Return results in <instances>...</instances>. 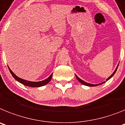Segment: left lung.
Wrapping results in <instances>:
<instances>
[{"label": "left lung", "instance_id": "left-lung-1", "mask_svg": "<svg viewBox=\"0 0 125 125\" xmlns=\"http://www.w3.org/2000/svg\"><path fill=\"white\" fill-rule=\"evenodd\" d=\"M118 65L117 66V67H116V70H115V72H114L113 73V74L111 75L110 76V77H108V79H106V81H108V80H109V79H110L114 75V74H115V73H116V70H117V69H118ZM76 76V78H77V80L78 81H79V82H81V83H82V84H83V85H87V86H90V87H93V86H97V85H101V84H103V83H104L105 82V81L104 82H102V83H99V84H91V83H87V82H85V81H82V80H81V79H79V77H78L77 76V75H75Z\"/></svg>", "mask_w": 125, "mask_h": 125}]
</instances>
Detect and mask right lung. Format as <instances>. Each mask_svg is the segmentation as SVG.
I'll list each match as a JSON object with an SVG mask.
<instances>
[{"mask_svg": "<svg viewBox=\"0 0 125 125\" xmlns=\"http://www.w3.org/2000/svg\"><path fill=\"white\" fill-rule=\"evenodd\" d=\"M9 71H10L12 75L13 76V77L14 78L16 81H17L19 82H20V83H22L23 85H27V86L29 87H38L43 86V85L47 84V83L51 81V79H52V75H53V73L51 74V75L49 77L47 78V79H45V80H44V81H40V82H31V81H26V80H24V79H21V78L18 77L17 76H16L14 73H13L12 71L9 69Z\"/></svg>", "mask_w": 125, "mask_h": 125, "instance_id": "right-lung-1", "label": "right lung"}]
</instances>
